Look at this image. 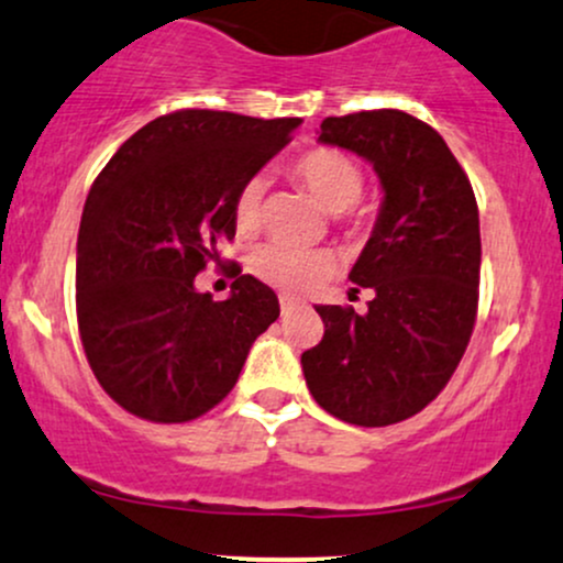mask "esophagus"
I'll list each match as a JSON object with an SVG mask.
<instances>
[{"label": "esophagus", "instance_id": "esophagus-1", "mask_svg": "<svg viewBox=\"0 0 563 563\" xmlns=\"http://www.w3.org/2000/svg\"><path fill=\"white\" fill-rule=\"evenodd\" d=\"M282 316H292L295 311H298V308H300V302L298 300H292V298H284V295H282Z\"/></svg>", "mask_w": 563, "mask_h": 563}]
</instances>
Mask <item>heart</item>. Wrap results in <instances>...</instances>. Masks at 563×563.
<instances>
[{
    "label": "heart",
    "instance_id": "heart-1",
    "mask_svg": "<svg viewBox=\"0 0 563 563\" xmlns=\"http://www.w3.org/2000/svg\"><path fill=\"white\" fill-rule=\"evenodd\" d=\"M295 180L319 201L321 210L332 212L343 229L362 233L375 223V210L358 205L364 188V169L345 151L332 145H316L292 162ZM265 180L250 178L233 199V220L242 233H255L263 223ZM252 274L271 287L289 295H306L327 282L334 271V257L324 250H295L284 244H263L250 257Z\"/></svg>",
    "mask_w": 563,
    "mask_h": 563
}]
</instances>
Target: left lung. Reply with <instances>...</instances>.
<instances>
[{
  "mask_svg": "<svg viewBox=\"0 0 563 563\" xmlns=\"http://www.w3.org/2000/svg\"><path fill=\"white\" fill-rule=\"evenodd\" d=\"M321 143L375 167L383 207L351 268L366 313L319 306L324 338L300 356L321 409L351 426H394L444 390L478 311L482 233L465 169L431 124L396 109L327 117Z\"/></svg>",
  "mask_w": 563,
  "mask_h": 563,
  "instance_id": "8db88e82",
  "label": "left lung"
}]
</instances>
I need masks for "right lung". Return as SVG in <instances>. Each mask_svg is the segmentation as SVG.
Returning <instances> with one entry per match:
<instances>
[{
    "label": "right lung",
    "instance_id": "right-lung-1",
    "mask_svg": "<svg viewBox=\"0 0 563 563\" xmlns=\"http://www.w3.org/2000/svg\"><path fill=\"white\" fill-rule=\"evenodd\" d=\"M300 119L164 113L119 145L90 188L77 239V321L100 388L151 422H188L231 394L274 289L233 265L229 300L194 287L233 239V199Z\"/></svg>",
    "mask_w": 563,
    "mask_h": 563
}]
</instances>
